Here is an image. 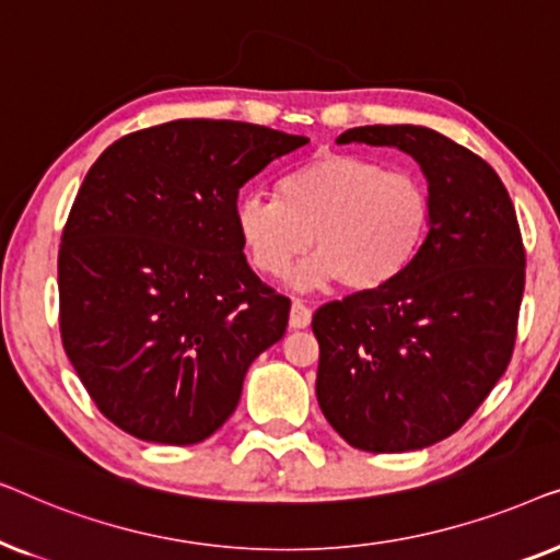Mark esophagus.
Instances as JSON below:
<instances>
[{
	"mask_svg": "<svg viewBox=\"0 0 560 560\" xmlns=\"http://www.w3.org/2000/svg\"><path fill=\"white\" fill-rule=\"evenodd\" d=\"M311 324V308L301 301H293L290 305V328H308Z\"/></svg>",
	"mask_w": 560,
	"mask_h": 560,
	"instance_id": "1",
	"label": "esophagus"
}]
</instances>
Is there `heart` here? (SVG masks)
I'll return each instance as SVG.
<instances>
[{
  "mask_svg": "<svg viewBox=\"0 0 560 560\" xmlns=\"http://www.w3.org/2000/svg\"><path fill=\"white\" fill-rule=\"evenodd\" d=\"M234 226L249 262L267 278L288 275L311 242L313 257L293 275L295 288L339 280L366 293L400 278L418 257L431 226V196L408 171L320 152L280 175L278 198H236Z\"/></svg>",
  "mask_w": 560,
  "mask_h": 560,
  "instance_id": "obj_1",
  "label": "heart"
}]
</instances>
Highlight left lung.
<instances>
[{"label": "left lung", "mask_w": 560, "mask_h": 560, "mask_svg": "<svg viewBox=\"0 0 560 560\" xmlns=\"http://www.w3.org/2000/svg\"><path fill=\"white\" fill-rule=\"evenodd\" d=\"M336 142L408 152L428 180L431 226L400 278L316 311L318 405L359 451L433 446L510 364L525 288L515 206L492 165L435 129L354 127Z\"/></svg>", "instance_id": "left-lung-1"}]
</instances>
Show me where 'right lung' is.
I'll return each mask as SVG.
<instances>
[{
    "instance_id": "obj_1",
    "label": "right lung",
    "mask_w": 560,
    "mask_h": 560,
    "mask_svg": "<svg viewBox=\"0 0 560 560\" xmlns=\"http://www.w3.org/2000/svg\"><path fill=\"white\" fill-rule=\"evenodd\" d=\"M308 137L175 119L91 165L58 252L60 336L96 408L140 441L190 446L226 423L290 301L252 272L240 188Z\"/></svg>"
}]
</instances>
